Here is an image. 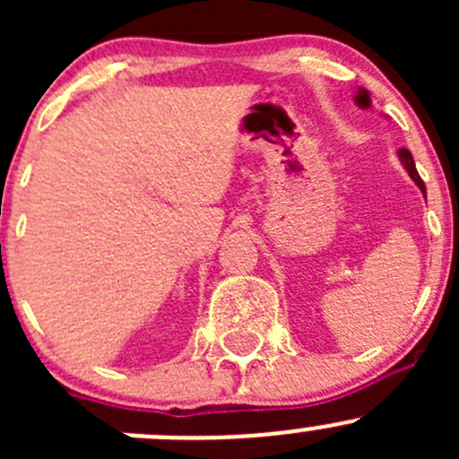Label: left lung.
<instances>
[{
    "instance_id": "obj_1",
    "label": "left lung",
    "mask_w": 459,
    "mask_h": 459,
    "mask_svg": "<svg viewBox=\"0 0 459 459\" xmlns=\"http://www.w3.org/2000/svg\"><path fill=\"white\" fill-rule=\"evenodd\" d=\"M355 104H358V106H362V108H368V106H371V100H368V92L364 91V88H359L358 97H355ZM397 155H400L402 164H404V169L409 170V175H411V178H413V182L418 184V186H420V191H422L424 195H427V186H424L422 178H420L418 169H415L413 155H411V152L406 151V148H400V151H397Z\"/></svg>"
}]
</instances>
